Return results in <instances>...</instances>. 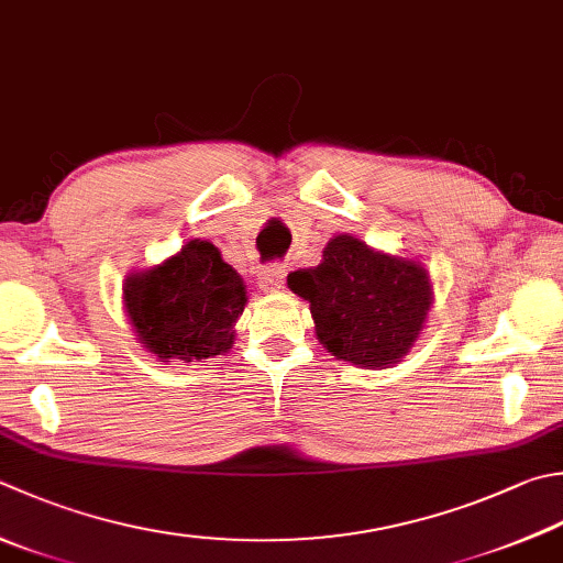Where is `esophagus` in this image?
<instances>
[{"instance_id": "1", "label": "esophagus", "mask_w": 563, "mask_h": 563, "mask_svg": "<svg viewBox=\"0 0 563 563\" xmlns=\"http://www.w3.org/2000/svg\"><path fill=\"white\" fill-rule=\"evenodd\" d=\"M284 279H286V269L279 267V264H274V267H264L260 272L257 284H260L262 291H269L272 294V291H279L282 289Z\"/></svg>"}]
</instances>
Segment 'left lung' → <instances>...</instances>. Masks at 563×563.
Segmentation results:
<instances>
[{
  "instance_id": "8db88e82",
  "label": "left lung",
  "mask_w": 563,
  "mask_h": 563,
  "mask_svg": "<svg viewBox=\"0 0 563 563\" xmlns=\"http://www.w3.org/2000/svg\"><path fill=\"white\" fill-rule=\"evenodd\" d=\"M286 282L309 301L318 343L365 369L399 365L433 306L431 277L419 260L375 250L355 235H335L318 267Z\"/></svg>"
}]
</instances>
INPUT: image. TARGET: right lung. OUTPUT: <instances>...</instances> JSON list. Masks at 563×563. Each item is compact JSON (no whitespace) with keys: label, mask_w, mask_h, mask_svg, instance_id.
Here are the masks:
<instances>
[{"label":"right lung","mask_w":563,"mask_h":563,"mask_svg":"<svg viewBox=\"0 0 563 563\" xmlns=\"http://www.w3.org/2000/svg\"><path fill=\"white\" fill-rule=\"evenodd\" d=\"M134 341L158 363L225 355L247 289L213 242L194 238L162 264L136 269L122 286Z\"/></svg>","instance_id":"obj_1"}]
</instances>
